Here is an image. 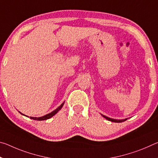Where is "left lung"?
<instances>
[{"instance_id": "left-lung-1", "label": "left lung", "mask_w": 158, "mask_h": 158, "mask_svg": "<svg viewBox=\"0 0 158 158\" xmlns=\"http://www.w3.org/2000/svg\"><path fill=\"white\" fill-rule=\"evenodd\" d=\"M101 115H102V116L104 118H106V120H108V121H111V122H114V123H121V122H123V121H126V120H127V118H125V119H123V120H116V119H113V118H109V117H107V116H104V115H102V114H101Z\"/></svg>"}]
</instances>
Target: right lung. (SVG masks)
Here are the masks:
<instances>
[{"instance_id": "add662e5", "label": "right lung", "mask_w": 158, "mask_h": 158, "mask_svg": "<svg viewBox=\"0 0 158 158\" xmlns=\"http://www.w3.org/2000/svg\"><path fill=\"white\" fill-rule=\"evenodd\" d=\"M64 103H65V102H63L62 104H61V105H60L59 106H58V107L57 109H56L54 111H53L52 112H51V113L48 114H47V115H45V116H42V117H38V118H37V117H30V118L33 119V120H36V121H44V120L49 119V118H52V116H54V115H55L56 114L58 111L60 110L61 108L63 107ZM20 114H21V112H20ZM21 114L23 115V114ZM24 116H25V115H24Z\"/></svg>"}]
</instances>
